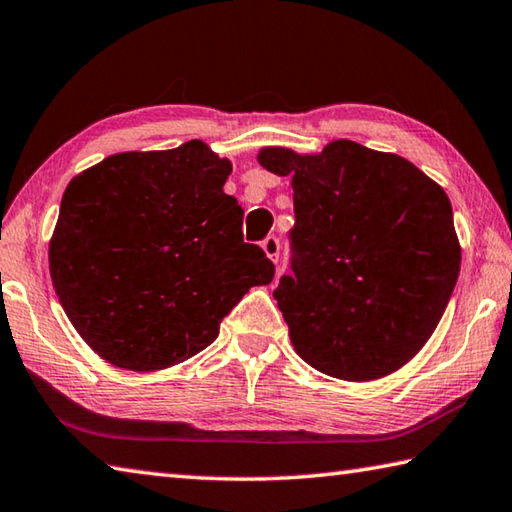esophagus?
Segmentation results:
<instances>
[{
  "label": "esophagus",
  "mask_w": 512,
  "mask_h": 512,
  "mask_svg": "<svg viewBox=\"0 0 512 512\" xmlns=\"http://www.w3.org/2000/svg\"><path fill=\"white\" fill-rule=\"evenodd\" d=\"M262 250L266 253V257L271 259V262H277V259H280V239L277 237H266L264 241H262Z\"/></svg>",
  "instance_id": "esophagus-1"
}]
</instances>
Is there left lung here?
<instances>
[{"label":"left lung","mask_w":512,"mask_h":512,"mask_svg":"<svg viewBox=\"0 0 512 512\" xmlns=\"http://www.w3.org/2000/svg\"><path fill=\"white\" fill-rule=\"evenodd\" d=\"M257 161L291 176L293 275L273 297L297 356L351 383L394 374L430 340L457 284L448 194L403 156L345 138L320 154L262 147Z\"/></svg>","instance_id":"left-lung-1"}]
</instances>
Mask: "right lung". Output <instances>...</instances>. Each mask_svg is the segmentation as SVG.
Segmentation results:
<instances>
[{
	"label": "right lung",
	"mask_w": 512,
	"mask_h": 512,
	"mask_svg": "<svg viewBox=\"0 0 512 512\" xmlns=\"http://www.w3.org/2000/svg\"><path fill=\"white\" fill-rule=\"evenodd\" d=\"M232 163L203 141L107 156L73 176L49 241L55 293L109 365L159 371L219 336L275 266L244 244V210L224 192Z\"/></svg>",
	"instance_id": "right-lung-1"
}]
</instances>
